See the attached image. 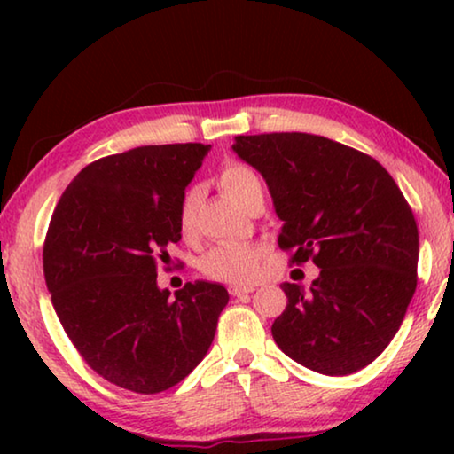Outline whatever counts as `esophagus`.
Here are the masks:
<instances>
[{"label": "esophagus", "instance_id": "obj_1", "mask_svg": "<svg viewBox=\"0 0 454 454\" xmlns=\"http://www.w3.org/2000/svg\"><path fill=\"white\" fill-rule=\"evenodd\" d=\"M252 287H238V285H231V287H229V294H231L233 297H244V295H247V294H252Z\"/></svg>", "mask_w": 454, "mask_h": 454}]
</instances>
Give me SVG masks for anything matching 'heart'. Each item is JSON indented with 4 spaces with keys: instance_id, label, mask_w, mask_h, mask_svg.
<instances>
[{
    "instance_id": "1",
    "label": "heart",
    "mask_w": 454,
    "mask_h": 454,
    "mask_svg": "<svg viewBox=\"0 0 454 454\" xmlns=\"http://www.w3.org/2000/svg\"><path fill=\"white\" fill-rule=\"evenodd\" d=\"M216 184L225 194L239 204L247 207L252 198L262 194V182L258 173L244 163L231 160L223 165L216 176ZM198 202H200V192L198 188H190L184 192L182 200L177 204V227L184 238H192L196 231ZM262 250L254 244H219L204 254L200 260V270L204 277L213 278L219 283L229 285H250L258 275Z\"/></svg>"
}]
</instances>
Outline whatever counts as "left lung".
<instances>
[{
    "label": "left lung",
    "mask_w": 454,
    "mask_h": 454,
    "mask_svg": "<svg viewBox=\"0 0 454 454\" xmlns=\"http://www.w3.org/2000/svg\"><path fill=\"white\" fill-rule=\"evenodd\" d=\"M233 151L266 179L289 262L320 269L309 291L281 285L287 308L272 325L275 343L326 376L365 368L418 287V225L399 185L370 154L325 136H238Z\"/></svg>",
    "instance_id": "8db88e82"
}]
</instances>
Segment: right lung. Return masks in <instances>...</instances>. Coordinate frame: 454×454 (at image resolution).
Instances as JSON below:
<instances>
[{"instance_id":"right-lung-1","label":"right lung","mask_w":454,"mask_h":454,"mask_svg":"<svg viewBox=\"0 0 454 454\" xmlns=\"http://www.w3.org/2000/svg\"><path fill=\"white\" fill-rule=\"evenodd\" d=\"M210 145L138 146L86 165L61 194L43 272L64 331L98 376L154 395L182 382L215 339L223 285L157 287L182 239L177 204Z\"/></svg>"}]
</instances>
